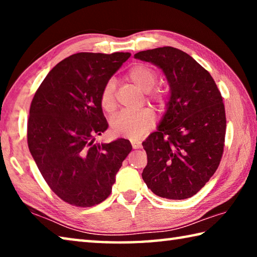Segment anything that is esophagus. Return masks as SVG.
<instances>
[{
	"instance_id": "obj_1",
	"label": "esophagus",
	"mask_w": 257,
	"mask_h": 257,
	"mask_svg": "<svg viewBox=\"0 0 257 257\" xmlns=\"http://www.w3.org/2000/svg\"><path fill=\"white\" fill-rule=\"evenodd\" d=\"M132 145H133V149H134V150L141 149V147H142L141 142H138V141H133V142H132Z\"/></svg>"
}]
</instances>
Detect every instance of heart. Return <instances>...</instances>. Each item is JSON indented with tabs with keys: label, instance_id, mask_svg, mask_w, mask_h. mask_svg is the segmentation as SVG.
I'll return each instance as SVG.
<instances>
[{
	"label": "heart",
	"instance_id": "heart-1",
	"mask_svg": "<svg viewBox=\"0 0 257 257\" xmlns=\"http://www.w3.org/2000/svg\"><path fill=\"white\" fill-rule=\"evenodd\" d=\"M128 79L139 89L146 93L147 101L161 104L163 102V95L156 90H152L158 81V76L153 69L145 64H136L128 71ZM115 85L113 80H108L104 85L99 103L105 112L111 113L115 110ZM155 115L149 108L138 112H122L111 120V132L119 137L137 139L153 128Z\"/></svg>",
	"mask_w": 257,
	"mask_h": 257
}]
</instances>
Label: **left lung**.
Returning <instances> with one entry per match:
<instances>
[{"mask_svg":"<svg viewBox=\"0 0 257 257\" xmlns=\"http://www.w3.org/2000/svg\"><path fill=\"white\" fill-rule=\"evenodd\" d=\"M135 58L159 67L170 86L167 111L143 143L147 165L142 177L160 197L186 199L214 175L223 154L225 111L210 72L190 55L164 46Z\"/></svg>","mask_w":257,"mask_h":257,"instance_id":"1","label":"left lung"}]
</instances>
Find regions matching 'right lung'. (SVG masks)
<instances>
[{
  "label": "right lung",
  "mask_w": 257,
  "mask_h": 257,
  "mask_svg": "<svg viewBox=\"0 0 257 257\" xmlns=\"http://www.w3.org/2000/svg\"><path fill=\"white\" fill-rule=\"evenodd\" d=\"M130 55L72 54L47 73L35 93L27 124L30 154L50 188L70 205L90 207L106 199L132 152L123 138L95 143L108 127L99 95Z\"/></svg>",
  "instance_id": "add662e5"
}]
</instances>
